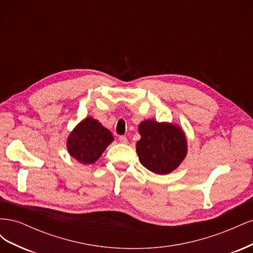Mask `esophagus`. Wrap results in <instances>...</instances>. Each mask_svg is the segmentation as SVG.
Here are the masks:
<instances>
[{"label":"esophagus","instance_id":"1","mask_svg":"<svg viewBox=\"0 0 253 253\" xmlns=\"http://www.w3.org/2000/svg\"><path fill=\"white\" fill-rule=\"evenodd\" d=\"M119 141L121 143H127V138L126 136H119Z\"/></svg>","mask_w":253,"mask_h":253}]
</instances>
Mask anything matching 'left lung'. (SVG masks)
<instances>
[{
	"label": "left lung",
	"instance_id": "1",
	"mask_svg": "<svg viewBox=\"0 0 253 253\" xmlns=\"http://www.w3.org/2000/svg\"><path fill=\"white\" fill-rule=\"evenodd\" d=\"M141 138L136 151L141 165L153 173L174 171L186 157L187 140L181 129L167 122L145 120L139 125Z\"/></svg>",
	"mask_w": 253,
	"mask_h": 253
}]
</instances>
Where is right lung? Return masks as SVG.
I'll return each mask as SVG.
<instances>
[{
	"mask_svg": "<svg viewBox=\"0 0 253 253\" xmlns=\"http://www.w3.org/2000/svg\"><path fill=\"white\" fill-rule=\"evenodd\" d=\"M114 137L108 128L93 118H86L76 126L67 140L71 156L81 164H94Z\"/></svg>",
	"mask_w": 253,
	"mask_h": 253,
	"instance_id": "right-lung-1",
	"label": "right lung"
}]
</instances>
